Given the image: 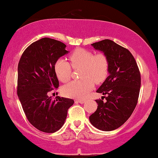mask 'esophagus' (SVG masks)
<instances>
[{
	"label": "esophagus",
	"instance_id": "1",
	"mask_svg": "<svg viewBox=\"0 0 158 158\" xmlns=\"http://www.w3.org/2000/svg\"><path fill=\"white\" fill-rule=\"evenodd\" d=\"M85 102V99H77L75 101L76 103H80V104H83Z\"/></svg>",
	"mask_w": 158,
	"mask_h": 158
}]
</instances>
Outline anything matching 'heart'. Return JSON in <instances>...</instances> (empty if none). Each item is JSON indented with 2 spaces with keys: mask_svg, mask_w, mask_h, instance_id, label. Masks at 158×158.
<instances>
[{
  "mask_svg": "<svg viewBox=\"0 0 158 158\" xmlns=\"http://www.w3.org/2000/svg\"><path fill=\"white\" fill-rule=\"evenodd\" d=\"M70 63L64 59H58L54 63V71L58 79L67 82L71 76V68L79 69V80L71 81L62 88L64 96L83 98L94 86V81L100 84L107 79L110 64L107 56L102 52L94 54L84 48H77L68 56Z\"/></svg>",
  "mask_w": 158,
  "mask_h": 158,
  "instance_id": "b5f03b06",
  "label": "heart"
}]
</instances>
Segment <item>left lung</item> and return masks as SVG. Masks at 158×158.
I'll return each instance as SVG.
<instances>
[{"label": "left lung", "mask_w": 158, "mask_h": 158, "mask_svg": "<svg viewBox=\"0 0 158 158\" xmlns=\"http://www.w3.org/2000/svg\"><path fill=\"white\" fill-rule=\"evenodd\" d=\"M92 45L107 56L110 75L96 90L104 95L106 101L96 100L98 107L89 119L98 130H114L128 120L138 104L140 73L134 56L126 48L110 40Z\"/></svg>", "instance_id": "1"}]
</instances>
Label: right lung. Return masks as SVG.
<instances>
[{
  "label": "right lung",
  "mask_w": 158,
  "mask_h": 158,
  "mask_svg": "<svg viewBox=\"0 0 158 158\" xmlns=\"http://www.w3.org/2000/svg\"><path fill=\"white\" fill-rule=\"evenodd\" d=\"M65 47L56 40L42 38L26 48L18 63L17 94L23 110L31 125L47 133L62 127L74 102L71 98L57 96L52 100L48 96L60 85L54 63L67 54Z\"/></svg>",
  "instance_id": "add662e5"
}]
</instances>
